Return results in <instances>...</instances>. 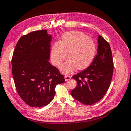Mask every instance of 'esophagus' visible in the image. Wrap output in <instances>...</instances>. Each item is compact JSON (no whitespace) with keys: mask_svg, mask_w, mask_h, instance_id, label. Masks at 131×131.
<instances>
[{"mask_svg":"<svg viewBox=\"0 0 131 131\" xmlns=\"http://www.w3.org/2000/svg\"><path fill=\"white\" fill-rule=\"evenodd\" d=\"M64 78H65L66 81H68L71 79V77L69 76H68V75H66L65 77H64Z\"/></svg>","mask_w":131,"mask_h":131,"instance_id":"1","label":"esophagus"}]
</instances>
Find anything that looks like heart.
<instances>
[{"instance_id": "b5f03b06", "label": "heart", "mask_w": 131, "mask_h": 131, "mask_svg": "<svg viewBox=\"0 0 131 131\" xmlns=\"http://www.w3.org/2000/svg\"><path fill=\"white\" fill-rule=\"evenodd\" d=\"M97 45L94 40L82 32L64 33L60 42H55L50 51L53 64L59 67L68 54V59L61 67L63 72L68 73L76 68L82 70L88 67L95 58Z\"/></svg>"}]
</instances>
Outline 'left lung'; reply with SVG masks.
I'll list each match as a JSON object with an SVG mask.
<instances>
[{
  "instance_id": "8db88e82",
  "label": "left lung",
  "mask_w": 131,
  "mask_h": 131,
  "mask_svg": "<svg viewBox=\"0 0 131 131\" xmlns=\"http://www.w3.org/2000/svg\"><path fill=\"white\" fill-rule=\"evenodd\" d=\"M97 55L85 70L72 76L77 86L71 92L73 98L86 105L100 101L108 89L113 74V60L110 45L100 35Z\"/></svg>"
}]
</instances>
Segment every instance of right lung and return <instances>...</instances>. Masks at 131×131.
<instances>
[{
	"label": "right lung",
	"mask_w": 131,
	"mask_h": 131,
	"mask_svg": "<svg viewBox=\"0 0 131 131\" xmlns=\"http://www.w3.org/2000/svg\"><path fill=\"white\" fill-rule=\"evenodd\" d=\"M52 36L46 30L32 31L18 40L12 59V72L21 99L32 107H42L54 99L57 85L65 81L49 63Z\"/></svg>",
	"instance_id": "add662e5"
}]
</instances>
